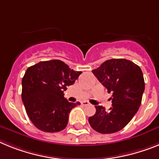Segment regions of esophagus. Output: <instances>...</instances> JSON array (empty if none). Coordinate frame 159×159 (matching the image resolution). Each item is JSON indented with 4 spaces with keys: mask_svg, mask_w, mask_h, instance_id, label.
Here are the masks:
<instances>
[{
    "mask_svg": "<svg viewBox=\"0 0 159 159\" xmlns=\"http://www.w3.org/2000/svg\"><path fill=\"white\" fill-rule=\"evenodd\" d=\"M81 105H82V106H89V102H86V101H85V102H81Z\"/></svg>",
    "mask_w": 159,
    "mask_h": 159,
    "instance_id": "obj_1",
    "label": "esophagus"
}]
</instances>
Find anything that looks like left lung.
<instances>
[{"label": "left lung", "mask_w": 159, "mask_h": 159, "mask_svg": "<svg viewBox=\"0 0 159 159\" xmlns=\"http://www.w3.org/2000/svg\"><path fill=\"white\" fill-rule=\"evenodd\" d=\"M101 83L112 93V106L106 111L96 106L89 123L101 134H112L123 129L138 112L145 89L144 78L139 66L126 59H110L92 70Z\"/></svg>", "instance_id": "obj_1"}]
</instances>
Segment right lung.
I'll return each mask as SVG.
<instances>
[{
    "mask_svg": "<svg viewBox=\"0 0 159 159\" xmlns=\"http://www.w3.org/2000/svg\"><path fill=\"white\" fill-rule=\"evenodd\" d=\"M81 74L60 60L40 61L27 69L22 78L21 98L38 129L54 133L66 127L70 112L80 102H69L63 93Z\"/></svg>",
    "mask_w": 159,
    "mask_h": 159,
    "instance_id": "obj_1",
    "label": "right lung"
}]
</instances>
